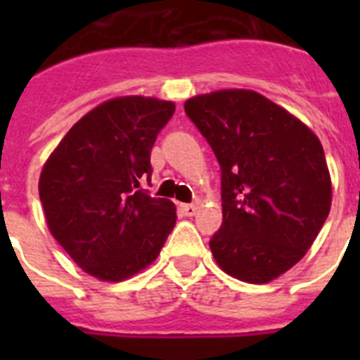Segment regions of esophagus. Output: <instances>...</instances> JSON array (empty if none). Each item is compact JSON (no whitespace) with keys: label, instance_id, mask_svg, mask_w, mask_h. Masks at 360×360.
<instances>
[{"label":"esophagus","instance_id":"1","mask_svg":"<svg viewBox=\"0 0 360 360\" xmlns=\"http://www.w3.org/2000/svg\"><path fill=\"white\" fill-rule=\"evenodd\" d=\"M180 211L186 216H195L196 212H198V205H195V203H182V205H180Z\"/></svg>","mask_w":360,"mask_h":360}]
</instances>
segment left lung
<instances>
[{
	"label": "left lung",
	"instance_id": "1",
	"mask_svg": "<svg viewBox=\"0 0 360 360\" xmlns=\"http://www.w3.org/2000/svg\"><path fill=\"white\" fill-rule=\"evenodd\" d=\"M186 113L221 167L224 224L209 241L225 274L252 285L290 270L316 241L332 205L317 135L252 90L187 98Z\"/></svg>",
	"mask_w": 360,
	"mask_h": 360
}]
</instances>
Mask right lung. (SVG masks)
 I'll use <instances>...</instances> for the list:
<instances>
[{
	"mask_svg": "<svg viewBox=\"0 0 360 360\" xmlns=\"http://www.w3.org/2000/svg\"><path fill=\"white\" fill-rule=\"evenodd\" d=\"M174 103L126 95L73 124L44 162L39 198L49 231L86 274L119 283L160 254L176 221L167 198L141 189Z\"/></svg>",
	"mask_w": 360,
	"mask_h": 360,
	"instance_id": "right-lung-1",
	"label": "right lung"
}]
</instances>
